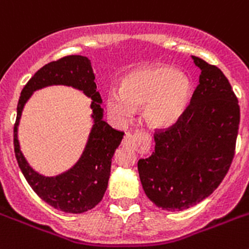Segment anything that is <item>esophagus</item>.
<instances>
[{"instance_id": "obj_1", "label": "esophagus", "mask_w": 249, "mask_h": 249, "mask_svg": "<svg viewBox=\"0 0 249 249\" xmlns=\"http://www.w3.org/2000/svg\"><path fill=\"white\" fill-rule=\"evenodd\" d=\"M123 144L124 145H134L135 144V139L134 135L131 133H128V134L124 137V141H123Z\"/></svg>"}]
</instances>
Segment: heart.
<instances>
[{"label":"heart","mask_w":249,"mask_h":249,"mask_svg":"<svg viewBox=\"0 0 249 249\" xmlns=\"http://www.w3.org/2000/svg\"><path fill=\"white\" fill-rule=\"evenodd\" d=\"M192 82L171 66L144 68L129 74L121 83V92H111L108 110L119 118H129L134 108L143 107V119L151 128H169L187 108Z\"/></svg>","instance_id":"heart-1"}]
</instances>
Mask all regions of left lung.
Listing matches in <instances>:
<instances>
[{
  "mask_svg": "<svg viewBox=\"0 0 249 249\" xmlns=\"http://www.w3.org/2000/svg\"><path fill=\"white\" fill-rule=\"evenodd\" d=\"M192 58L201 75L191 104L175 124L155 130V152L138 161L145 196L166 211H183L209 197L235 153L238 98L219 68Z\"/></svg>",
  "mask_w": 249,
  "mask_h": 249,
  "instance_id": "obj_1",
  "label": "left lung"
}]
</instances>
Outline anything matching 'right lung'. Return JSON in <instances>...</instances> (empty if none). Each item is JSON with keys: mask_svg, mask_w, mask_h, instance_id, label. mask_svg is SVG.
Masks as SVG:
<instances>
[{"mask_svg": "<svg viewBox=\"0 0 249 249\" xmlns=\"http://www.w3.org/2000/svg\"><path fill=\"white\" fill-rule=\"evenodd\" d=\"M52 84L71 85L90 96L95 125L86 149L76 166L56 178H46L36 173L23 159L17 141V125L23 105L31 93ZM101 102L102 100L97 92L89 60L79 54H70L46 64L29 79L21 90L14 125L16 161L32 189L53 209L68 213H82L96 207L104 198L110 178L112 156L120 144L124 131L111 128L102 120Z\"/></svg>", "mask_w": 249, "mask_h": 249, "instance_id": "obj_1", "label": "right lung"}]
</instances>
